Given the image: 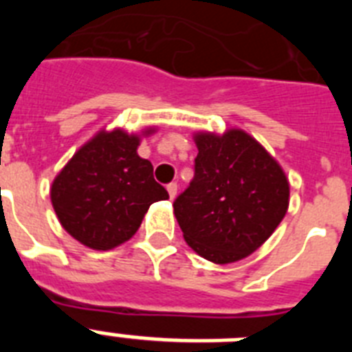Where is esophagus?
I'll use <instances>...</instances> for the list:
<instances>
[{
	"mask_svg": "<svg viewBox=\"0 0 352 352\" xmlns=\"http://www.w3.org/2000/svg\"><path fill=\"white\" fill-rule=\"evenodd\" d=\"M167 192H169V197L174 199L176 194H178V185H176V183H169V185H167Z\"/></svg>",
	"mask_w": 352,
	"mask_h": 352,
	"instance_id": "34e87169",
	"label": "esophagus"
}]
</instances>
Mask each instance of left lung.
<instances>
[{
	"instance_id": "8db88e82",
	"label": "left lung",
	"mask_w": 352,
	"mask_h": 352,
	"mask_svg": "<svg viewBox=\"0 0 352 352\" xmlns=\"http://www.w3.org/2000/svg\"><path fill=\"white\" fill-rule=\"evenodd\" d=\"M199 153L174 214L188 247L214 264L245 259L275 232L289 208L280 164L241 129L195 132Z\"/></svg>"
}]
</instances>
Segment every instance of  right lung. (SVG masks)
I'll return each instance as SVG.
<instances>
[{"label": "right lung", "mask_w": 352, "mask_h": 352, "mask_svg": "<svg viewBox=\"0 0 352 352\" xmlns=\"http://www.w3.org/2000/svg\"><path fill=\"white\" fill-rule=\"evenodd\" d=\"M141 133L100 130L60 170L51 203L65 231L84 247L111 250L132 238L146 211L169 194L153 178L151 162L138 155Z\"/></svg>", "instance_id": "add662e5"}]
</instances>
